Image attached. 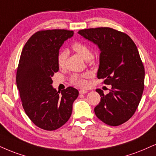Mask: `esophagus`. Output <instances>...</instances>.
<instances>
[{
    "mask_svg": "<svg viewBox=\"0 0 156 156\" xmlns=\"http://www.w3.org/2000/svg\"><path fill=\"white\" fill-rule=\"evenodd\" d=\"M79 92H80V94H81V95H82V94L87 93L88 91H87V90H80Z\"/></svg>",
    "mask_w": 156,
    "mask_h": 156,
    "instance_id": "esophagus-1",
    "label": "esophagus"
}]
</instances>
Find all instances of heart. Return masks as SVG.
<instances>
[{
	"instance_id": "1",
	"label": "heart",
	"mask_w": 156,
	"mask_h": 156,
	"mask_svg": "<svg viewBox=\"0 0 156 156\" xmlns=\"http://www.w3.org/2000/svg\"><path fill=\"white\" fill-rule=\"evenodd\" d=\"M72 48L74 51H76L78 54L81 55L84 60L89 61L93 57V52L90 48L82 42H74L72 43ZM67 55H68V52L66 50H63L59 52L57 56V63L59 67H63L64 66ZM90 76V74L88 73H84L82 74H73L70 78V82L76 87H85L87 85L86 79Z\"/></svg>"
}]
</instances>
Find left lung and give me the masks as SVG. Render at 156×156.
I'll return each instance as SVG.
<instances>
[{"instance_id":"1","label":"left lung","mask_w":156,"mask_h":156,"mask_svg":"<svg viewBox=\"0 0 156 156\" xmlns=\"http://www.w3.org/2000/svg\"><path fill=\"white\" fill-rule=\"evenodd\" d=\"M78 33L101 49L98 78L112 86L107 95L96 90L101 98L95 115L110 126L124 124L135 113L145 86V68L137 46L128 34L110 27L84 29Z\"/></svg>"}]
</instances>
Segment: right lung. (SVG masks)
Masks as SVG:
<instances>
[{
  "instance_id": "add662e5",
  "label": "right lung",
  "mask_w": 156,
  "mask_h": 156,
  "mask_svg": "<svg viewBox=\"0 0 156 156\" xmlns=\"http://www.w3.org/2000/svg\"><path fill=\"white\" fill-rule=\"evenodd\" d=\"M72 30H46L34 33L23 48L16 72V85L23 108L36 126L47 131L61 127L70 118L79 95L74 87L53 89L51 77L58 71L57 56Z\"/></svg>"
}]
</instances>
